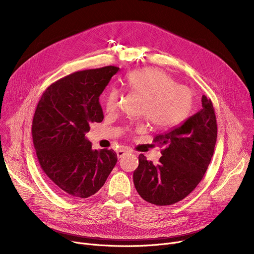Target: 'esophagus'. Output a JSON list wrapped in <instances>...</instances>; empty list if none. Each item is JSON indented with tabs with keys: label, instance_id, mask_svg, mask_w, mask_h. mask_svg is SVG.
Returning a JSON list of instances; mask_svg holds the SVG:
<instances>
[{
	"label": "esophagus",
	"instance_id": "esophagus-1",
	"mask_svg": "<svg viewBox=\"0 0 254 254\" xmlns=\"http://www.w3.org/2000/svg\"><path fill=\"white\" fill-rule=\"evenodd\" d=\"M116 153H117V157H118V158H122V157L127 153V151H126L125 149H119Z\"/></svg>",
	"mask_w": 254,
	"mask_h": 254
}]
</instances>
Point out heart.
I'll list each match as a JSON object with an SVG mask.
<instances>
[{
	"label": "heart",
	"instance_id": "b5f03b06",
	"mask_svg": "<svg viewBox=\"0 0 254 254\" xmlns=\"http://www.w3.org/2000/svg\"><path fill=\"white\" fill-rule=\"evenodd\" d=\"M126 86L144 98L141 114L156 128L166 129L177 126L190 114L193 104L190 88L179 85L169 74L155 68L130 72L125 79ZM119 91L112 87L106 93L104 106L107 112L117 109ZM144 125L127 127L128 130H142Z\"/></svg>",
	"mask_w": 254,
	"mask_h": 254
}]
</instances>
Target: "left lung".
I'll return each instance as SVG.
<instances>
[{
  "label": "left lung",
  "instance_id": "left-lung-1",
  "mask_svg": "<svg viewBox=\"0 0 254 254\" xmlns=\"http://www.w3.org/2000/svg\"><path fill=\"white\" fill-rule=\"evenodd\" d=\"M217 124L210 99L202 97V109L185 122L153 139L161 151L159 163L153 165L144 154L134 172L138 193L157 206L178 203L188 196L203 179L214 153Z\"/></svg>",
  "mask_w": 254,
  "mask_h": 254
}]
</instances>
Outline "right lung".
Returning a JSON list of instances; mask_svg holds the SVG:
<instances>
[{
    "instance_id": "add662e5",
    "label": "right lung",
    "mask_w": 254,
    "mask_h": 254,
    "mask_svg": "<svg viewBox=\"0 0 254 254\" xmlns=\"http://www.w3.org/2000/svg\"><path fill=\"white\" fill-rule=\"evenodd\" d=\"M119 68L75 72L46 88L33 118L38 162L51 186L66 198H85L105 184L117 162L112 149L93 150L89 125L102 123L99 97Z\"/></svg>"
}]
</instances>
